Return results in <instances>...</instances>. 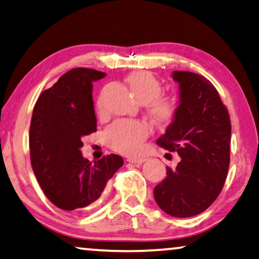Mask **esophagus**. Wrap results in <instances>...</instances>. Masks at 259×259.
<instances>
[{
    "label": "esophagus",
    "mask_w": 259,
    "mask_h": 259,
    "mask_svg": "<svg viewBox=\"0 0 259 259\" xmlns=\"http://www.w3.org/2000/svg\"><path fill=\"white\" fill-rule=\"evenodd\" d=\"M131 164H135V165H142L144 161L146 160V158H128L126 159Z\"/></svg>",
    "instance_id": "esophagus-1"
}]
</instances>
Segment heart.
Returning <instances> with one entry per match:
<instances>
[{
	"label": "heart",
	"instance_id": "b5f03b06",
	"mask_svg": "<svg viewBox=\"0 0 259 259\" xmlns=\"http://www.w3.org/2000/svg\"><path fill=\"white\" fill-rule=\"evenodd\" d=\"M126 82L131 92L141 103L148 106V111L159 124L171 122L177 113L175 100L160 96L161 83L150 72L138 71L128 75ZM100 108V103H96ZM150 126L145 122L118 119L105 130L103 138L106 144L115 151L128 156H136L143 150V145L150 135Z\"/></svg>",
	"mask_w": 259,
	"mask_h": 259
}]
</instances>
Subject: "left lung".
<instances>
[{"label": "left lung", "mask_w": 259, "mask_h": 259, "mask_svg": "<svg viewBox=\"0 0 259 259\" xmlns=\"http://www.w3.org/2000/svg\"><path fill=\"white\" fill-rule=\"evenodd\" d=\"M179 106L171 124L157 144L177 151L176 169L154 187L160 209L176 218H191L206 210L225 185L230 163L229 113L213 83L192 72L175 71Z\"/></svg>", "instance_id": "8db88e82"}]
</instances>
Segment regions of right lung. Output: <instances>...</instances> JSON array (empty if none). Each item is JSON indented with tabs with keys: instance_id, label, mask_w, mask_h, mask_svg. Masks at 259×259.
Listing matches in <instances>:
<instances>
[{
	"instance_id": "1",
	"label": "right lung",
	"mask_w": 259,
	"mask_h": 259,
	"mask_svg": "<svg viewBox=\"0 0 259 259\" xmlns=\"http://www.w3.org/2000/svg\"><path fill=\"white\" fill-rule=\"evenodd\" d=\"M106 73L73 68L44 91L33 108L30 157L48 199L64 210H80L98 200L123 158L108 154L91 163L82 157L81 138L96 131L93 82Z\"/></svg>"
}]
</instances>
